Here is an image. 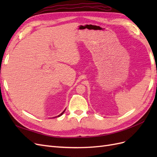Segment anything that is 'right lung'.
Wrapping results in <instances>:
<instances>
[{"instance_id": "add662e5", "label": "right lung", "mask_w": 157, "mask_h": 157, "mask_svg": "<svg viewBox=\"0 0 157 157\" xmlns=\"http://www.w3.org/2000/svg\"><path fill=\"white\" fill-rule=\"evenodd\" d=\"M65 110H64V111H63L62 113H61L60 114V115H58V116H57V117H60V116H61V115H63V113L65 112ZM55 117H54V118H55Z\"/></svg>"}]
</instances>
